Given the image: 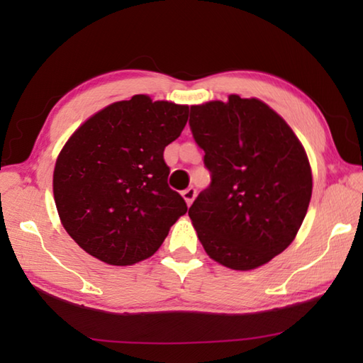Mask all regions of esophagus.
<instances>
[{
	"label": "esophagus",
	"mask_w": 363,
	"mask_h": 363,
	"mask_svg": "<svg viewBox=\"0 0 363 363\" xmlns=\"http://www.w3.org/2000/svg\"><path fill=\"white\" fill-rule=\"evenodd\" d=\"M182 196H184V200H186V203L190 206V205H192V201L195 200V196H196V190L194 187H189V189L184 190Z\"/></svg>",
	"instance_id": "esophagus-1"
}]
</instances>
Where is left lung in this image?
<instances>
[{
  "label": "left lung",
  "mask_w": 363,
  "mask_h": 363,
  "mask_svg": "<svg viewBox=\"0 0 363 363\" xmlns=\"http://www.w3.org/2000/svg\"><path fill=\"white\" fill-rule=\"evenodd\" d=\"M189 125L211 174L189 208L196 235L225 267L262 266L288 248L307 213L312 173L304 147L255 97L192 106Z\"/></svg>",
  "instance_id": "left-lung-1"
}]
</instances>
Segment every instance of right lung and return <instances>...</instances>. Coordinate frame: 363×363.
<instances>
[{
	"label": "right lung",
	"instance_id": "obj_1",
	"mask_svg": "<svg viewBox=\"0 0 363 363\" xmlns=\"http://www.w3.org/2000/svg\"><path fill=\"white\" fill-rule=\"evenodd\" d=\"M187 116V106L138 94L102 108L67 140L54 168V200L86 253L131 266L155 253L187 213L163 160Z\"/></svg>",
	"mask_w": 363,
	"mask_h": 363
}]
</instances>
